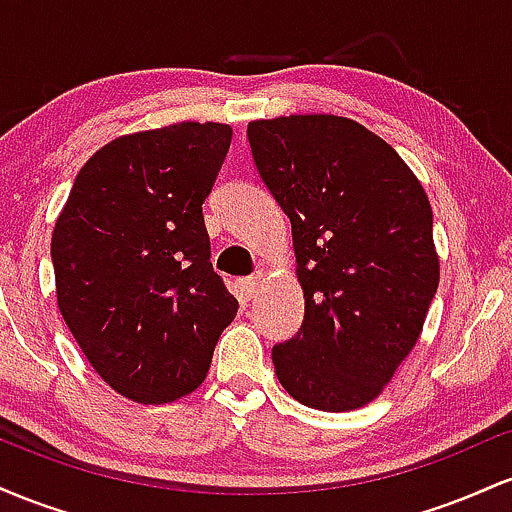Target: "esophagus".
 I'll return each mask as SVG.
<instances>
[{"mask_svg":"<svg viewBox=\"0 0 512 512\" xmlns=\"http://www.w3.org/2000/svg\"><path fill=\"white\" fill-rule=\"evenodd\" d=\"M257 286H260V274H252V276H245V279H240V291H243V296L250 298L257 293Z\"/></svg>","mask_w":512,"mask_h":512,"instance_id":"esophagus-1","label":"esophagus"}]
</instances>
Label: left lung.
<instances>
[{
	"instance_id": "left-lung-1",
	"label": "left lung",
	"mask_w": 512,
	"mask_h": 512,
	"mask_svg": "<svg viewBox=\"0 0 512 512\" xmlns=\"http://www.w3.org/2000/svg\"><path fill=\"white\" fill-rule=\"evenodd\" d=\"M257 173L291 221L301 330L272 349L276 378L320 411H351L390 383L438 291L433 211L378 134L337 115L248 125Z\"/></svg>"
}]
</instances>
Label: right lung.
Here are the masks:
<instances>
[{
  "mask_svg": "<svg viewBox=\"0 0 512 512\" xmlns=\"http://www.w3.org/2000/svg\"><path fill=\"white\" fill-rule=\"evenodd\" d=\"M231 137L228 125L180 122L115 139L79 170L55 223L60 313L96 373L134 402L195 390L238 313L202 211Z\"/></svg>",
  "mask_w": 512,
  "mask_h": 512,
  "instance_id": "add662e5",
  "label": "right lung"
}]
</instances>
